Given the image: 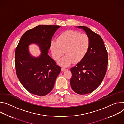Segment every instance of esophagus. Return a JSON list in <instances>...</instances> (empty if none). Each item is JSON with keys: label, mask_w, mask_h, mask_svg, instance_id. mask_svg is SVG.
Listing matches in <instances>:
<instances>
[{"label": "esophagus", "mask_w": 124, "mask_h": 124, "mask_svg": "<svg viewBox=\"0 0 124 124\" xmlns=\"http://www.w3.org/2000/svg\"><path fill=\"white\" fill-rule=\"evenodd\" d=\"M66 70V69L64 68H61V70L62 71H64V70Z\"/></svg>", "instance_id": "obj_1"}]
</instances>
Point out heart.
<instances>
[{
	"label": "heart",
	"mask_w": 124,
	"mask_h": 124,
	"mask_svg": "<svg viewBox=\"0 0 124 124\" xmlns=\"http://www.w3.org/2000/svg\"><path fill=\"white\" fill-rule=\"evenodd\" d=\"M90 45V38L87 34L67 30L60 34L57 41H51L50 48L55 60H59L65 52L66 55L58 64L68 67L74 62L78 63L82 60L89 50Z\"/></svg>",
	"instance_id": "heart-1"
}]
</instances>
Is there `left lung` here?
Here are the masks:
<instances>
[{
  "mask_svg": "<svg viewBox=\"0 0 124 124\" xmlns=\"http://www.w3.org/2000/svg\"><path fill=\"white\" fill-rule=\"evenodd\" d=\"M78 28L86 32L90 38V45L83 59L70 69L72 77L70 83L76 93L85 95L96 89L102 81L107 72L108 55L100 35L86 26Z\"/></svg>",
  "mask_w": 124,
  "mask_h": 124,
  "instance_id": "1",
  "label": "left lung"
}]
</instances>
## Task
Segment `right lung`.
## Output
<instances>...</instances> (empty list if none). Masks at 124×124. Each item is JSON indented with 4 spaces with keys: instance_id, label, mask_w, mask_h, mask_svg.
Returning a JSON list of instances; mask_svg holds the SVG:
<instances>
[{
    "instance_id": "obj_1",
    "label": "right lung",
    "mask_w": 124,
    "mask_h": 124,
    "mask_svg": "<svg viewBox=\"0 0 124 124\" xmlns=\"http://www.w3.org/2000/svg\"><path fill=\"white\" fill-rule=\"evenodd\" d=\"M59 25H40L27 30L21 37L15 52L16 75L23 86L30 93L44 96L54 87L61 68L48 54L51 40ZM37 44L41 51L38 57L29 50L31 44Z\"/></svg>"
}]
</instances>
